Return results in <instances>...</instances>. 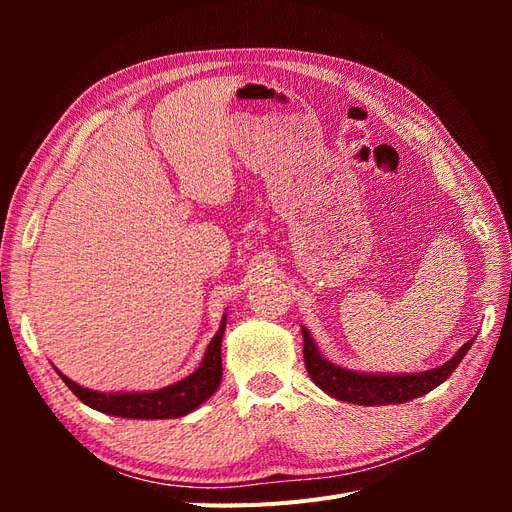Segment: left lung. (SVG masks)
Listing matches in <instances>:
<instances>
[{
	"label": "left lung",
	"mask_w": 512,
	"mask_h": 512,
	"mask_svg": "<svg viewBox=\"0 0 512 512\" xmlns=\"http://www.w3.org/2000/svg\"><path fill=\"white\" fill-rule=\"evenodd\" d=\"M303 331V359L307 374L324 393H329L335 399L350 401L356 406H389V404H404L414 397H421L436 389L448 376L453 374L455 367L461 363L463 356L470 350L474 339L463 344L451 361L423 371V374H406V376H374V374H356V371L342 369L329 363L316 350L314 339L309 337L307 329Z\"/></svg>",
	"instance_id": "8db88e82"
}]
</instances>
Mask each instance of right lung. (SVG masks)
Wrapping results in <instances>:
<instances>
[{
    "label": "right lung",
    "mask_w": 512,
    "mask_h": 512,
    "mask_svg": "<svg viewBox=\"0 0 512 512\" xmlns=\"http://www.w3.org/2000/svg\"><path fill=\"white\" fill-rule=\"evenodd\" d=\"M226 318L222 320L220 331L215 333L205 352V359L192 376L170 384L166 389L153 393H98L83 389L64 374L59 378L66 382L68 389L79 397L85 406L100 410L104 414L123 418H175L192 412L209 399L222 380V335Z\"/></svg>",
    "instance_id": "add662e5"
}]
</instances>
